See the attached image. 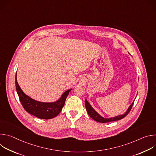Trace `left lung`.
Here are the masks:
<instances>
[{
  "instance_id": "left-lung-1",
  "label": "left lung",
  "mask_w": 156,
  "mask_h": 156,
  "mask_svg": "<svg viewBox=\"0 0 156 156\" xmlns=\"http://www.w3.org/2000/svg\"><path fill=\"white\" fill-rule=\"evenodd\" d=\"M135 100L133 101V102L131 104V105L129 106V107L128 108V109L126 110V111L124 114H123L122 115H119L115 116V117H110V118H104V117H102L99 114H98L96 112V111L92 107L91 104L89 103V102L87 101L86 99H85V106H86V111H87L88 115H90V117L91 119H93L94 120H95V121H96L98 122L107 123V122H112V121L119 120L122 119L125 117H126V115L129 112V111L131 110V109L132 108V106L133 105V103H134Z\"/></svg>"
}]
</instances>
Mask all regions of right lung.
<instances>
[{"label": "right lung", "mask_w": 156, "mask_h": 156, "mask_svg": "<svg viewBox=\"0 0 156 156\" xmlns=\"http://www.w3.org/2000/svg\"><path fill=\"white\" fill-rule=\"evenodd\" d=\"M16 90L20 101L25 110L29 114L41 119H51L57 116L65 104L66 97L72 89L66 90L55 102H43L36 101L27 96L20 87L15 76Z\"/></svg>", "instance_id": "1"}]
</instances>
